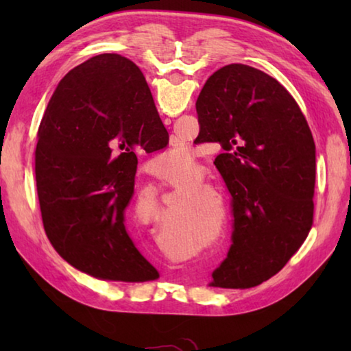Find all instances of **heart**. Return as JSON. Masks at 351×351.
<instances>
[{"mask_svg": "<svg viewBox=\"0 0 351 351\" xmlns=\"http://www.w3.org/2000/svg\"><path fill=\"white\" fill-rule=\"evenodd\" d=\"M197 158L187 145L175 147L154 159V171L164 180H178L182 173H192L197 167Z\"/></svg>", "mask_w": 351, "mask_h": 351, "instance_id": "1", "label": "heart"}]
</instances>
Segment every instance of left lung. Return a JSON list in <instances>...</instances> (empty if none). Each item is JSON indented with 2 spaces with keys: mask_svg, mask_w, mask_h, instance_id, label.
Instances as JSON below:
<instances>
[{
  "mask_svg": "<svg viewBox=\"0 0 351 351\" xmlns=\"http://www.w3.org/2000/svg\"><path fill=\"white\" fill-rule=\"evenodd\" d=\"M197 139L219 144L230 193L232 245L212 287L251 288L277 274L313 226L316 147L294 97L241 63L215 71L197 100Z\"/></svg>",
  "mask_w": 351,
  "mask_h": 351,
  "instance_id": "left-lung-1",
  "label": "left lung"
}]
</instances>
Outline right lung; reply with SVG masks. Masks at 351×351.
<instances>
[{"label": "right lung", "mask_w": 351, "mask_h": 351, "mask_svg": "<svg viewBox=\"0 0 351 351\" xmlns=\"http://www.w3.org/2000/svg\"><path fill=\"white\" fill-rule=\"evenodd\" d=\"M169 139L144 74L127 57L100 54L58 83L38 128L35 180L45 232L82 272L116 282L159 277L125 226L136 150Z\"/></svg>", "instance_id": "1"}]
</instances>
